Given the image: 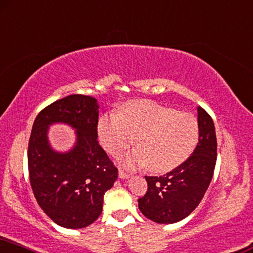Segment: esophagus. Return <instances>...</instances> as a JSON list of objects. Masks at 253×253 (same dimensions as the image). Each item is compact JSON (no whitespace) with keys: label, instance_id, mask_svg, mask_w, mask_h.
<instances>
[{"label":"esophagus","instance_id":"esophagus-1","mask_svg":"<svg viewBox=\"0 0 253 253\" xmlns=\"http://www.w3.org/2000/svg\"><path fill=\"white\" fill-rule=\"evenodd\" d=\"M119 175H120L121 179H129L131 176V174H129V173H126V172H124L123 169L119 170Z\"/></svg>","mask_w":253,"mask_h":253}]
</instances>
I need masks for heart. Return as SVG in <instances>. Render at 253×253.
<instances>
[{
	"label": "heart",
	"instance_id": "b5f03b06",
	"mask_svg": "<svg viewBox=\"0 0 253 253\" xmlns=\"http://www.w3.org/2000/svg\"><path fill=\"white\" fill-rule=\"evenodd\" d=\"M102 146L117 156L132 145L121 163L132 167L145 165L153 172H167L182 164L193 152L199 138L198 121L193 115L139 100L124 104L122 114L106 113L97 123Z\"/></svg>",
	"mask_w": 253,
	"mask_h": 253
}]
</instances>
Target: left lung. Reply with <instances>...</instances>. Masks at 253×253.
Returning <instances> with one entry per match:
<instances>
[{"label": "left lung", "instance_id": "8db88e82", "mask_svg": "<svg viewBox=\"0 0 253 253\" xmlns=\"http://www.w3.org/2000/svg\"><path fill=\"white\" fill-rule=\"evenodd\" d=\"M199 142L181 165L160 176H145L147 192L138 199L144 216L160 224L179 222L194 211L208 189L217 157L212 119L198 107Z\"/></svg>", "mask_w": 253, "mask_h": 253}]
</instances>
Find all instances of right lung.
Masks as SVG:
<instances>
[{
	"label": "right lung",
	"instance_id": "add662e5",
	"mask_svg": "<svg viewBox=\"0 0 253 253\" xmlns=\"http://www.w3.org/2000/svg\"><path fill=\"white\" fill-rule=\"evenodd\" d=\"M66 123L77 130L68 153L51 150L47 129ZM98 104L87 95H70L44 108L36 117L28 147L32 192L38 205L58 225L81 229L102 212L103 196L117 179V169L97 140Z\"/></svg>",
	"mask_w": 253,
	"mask_h": 253
}]
</instances>
